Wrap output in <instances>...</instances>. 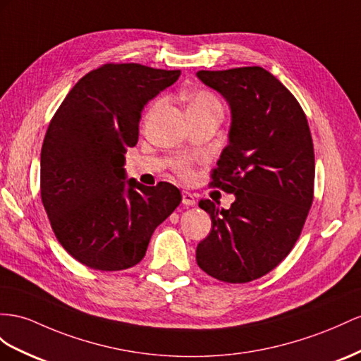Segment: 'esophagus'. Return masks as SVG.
<instances>
[{"label":"esophagus","mask_w":361,"mask_h":361,"mask_svg":"<svg viewBox=\"0 0 361 361\" xmlns=\"http://www.w3.org/2000/svg\"><path fill=\"white\" fill-rule=\"evenodd\" d=\"M183 204L184 206H195V195L188 190H183Z\"/></svg>","instance_id":"34e87169"}]
</instances>
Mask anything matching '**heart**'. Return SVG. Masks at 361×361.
Returning <instances> with one entry per match:
<instances>
[{
    "mask_svg": "<svg viewBox=\"0 0 361 361\" xmlns=\"http://www.w3.org/2000/svg\"><path fill=\"white\" fill-rule=\"evenodd\" d=\"M206 106H219V102L214 92L201 90L195 92L189 100V111L190 109H198V108H206ZM175 171L180 173V177L184 180H189L192 177V164L189 160H178V163L175 164Z\"/></svg>",
    "mask_w": 361,
    "mask_h": 361,
    "instance_id": "heart-1",
    "label": "heart"
}]
</instances>
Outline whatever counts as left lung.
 <instances>
[{"instance_id": "left-lung-1", "label": "left lung", "mask_w": 361, "mask_h": 361, "mask_svg": "<svg viewBox=\"0 0 361 361\" xmlns=\"http://www.w3.org/2000/svg\"><path fill=\"white\" fill-rule=\"evenodd\" d=\"M228 102V145L210 186L235 193L230 209L201 200L212 230L197 247L202 271L227 283L259 279L298 241L314 198V147L299 102L262 67L197 73Z\"/></svg>"}]
</instances>
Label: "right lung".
Returning a JSON list of instances; mask_svg holds the SVG:
<instances>
[{
    "label": "right lung",
    "instance_id": "add662e5",
    "mask_svg": "<svg viewBox=\"0 0 361 361\" xmlns=\"http://www.w3.org/2000/svg\"><path fill=\"white\" fill-rule=\"evenodd\" d=\"M180 75L105 63L70 90L51 118L41 151V200L61 245L90 269L118 271L140 262L157 226L180 204L173 184L147 188L126 181L123 169L145 105Z\"/></svg>",
    "mask_w": 361,
    "mask_h": 361
}]
</instances>
